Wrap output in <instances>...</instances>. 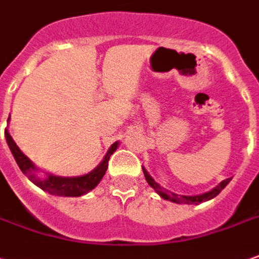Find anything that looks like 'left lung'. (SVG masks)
<instances>
[{
  "mask_svg": "<svg viewBox=\"0 0 259 259\" xmlns=\"http://www.w3.org/2000/svg\"><path fill=\"white\" fill-rule=\"evenodd\" d=\"M142 170H144V174H145V179H146V181L149 183V185L155 190L159 195L162 198H164V199H168V201H173V202H177V203H188V205H192V203H199V202H205V201H209V199H212V198H214L219 192L226 187L229 183H230V180H232V177L230 179H226L222 181L221 184L218 185V187H214L212 191L209 192H205V194H202V195H194V197H187V195H177V194H173V192H168L166 191L163 187H160V185L156 183L155 180L150 177L149 174H148V171L145 170L144 167H142Z\"/></svg>",
  "mask_w": 259,
  "mask_h": 259,
  "instance_id": "1",
  "label": "left lung"
}]
</instances>
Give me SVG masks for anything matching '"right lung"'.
Instances as JSON below:
<instances>
[{
	"instance_id": "1",
	"label": "right lung",
	"mask_w": 259,
	"mask_h": 259,
	"mask_svg": "<svg viewBox=\"0 0 259 259\" xmlns=\"http://www.w3.org/2000/svg\"><path fill=\"white\" fill-rule=\"evenodd\" d=\"M5 138H7L9 149H11L12 155L15 157L18 166L29 177V180L32 183H34L37 187H40L41 190L50 192V194H54V195H61V197H80V195H83L86 192L93 190L100 183V180L103 179V176L106 174V170L109 167L110 155L118 146V142L111 145L107 155L104 156L103 162L100 163L93 171L86 174V176H82V177H56V176H51L50 174L47 179L43 180L36 177V174L33 173L36 170L34 164L22 153L21 149L16 146L15 141L12 139V137L9 135L7 130H5Z\"/></svg>"
}]
</instances>
